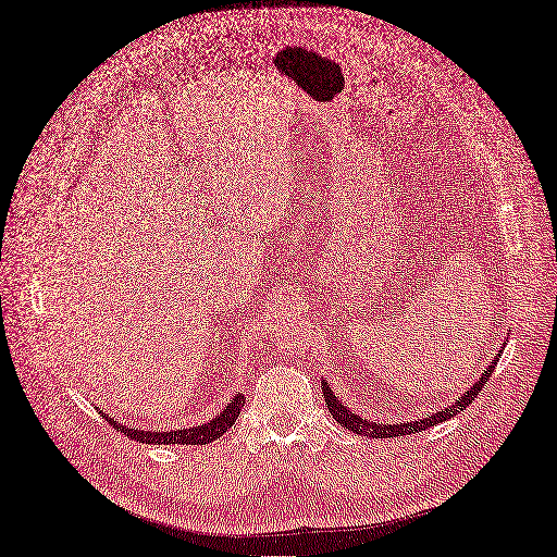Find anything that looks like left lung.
I'll return each instance as SVG.
<instances>
[{
	"instance_id": "obj_1",
	"label": "left lung",
	"mask_w": 557,
	"mask_h": 557,
	"mask_svg": "<svg viewBox=\"0 0 557 557\" xmlns=\"http://www.w3.org/2000/svg\"><path fill=\"white\" fill-rule=\"evenodd\" d=\"M504 346H506V344H504ZM504 346L497 350V355L493 357V361L488 363V368L482 372V376H480V379L473 383V386H470L459 399H455L453 406L442 408V410H437V412H433V414H425V417L414 419V421H404V423H401V421H399V423H379V421L363 419V417H359L357 412H352L348 406H344V401H341V399L332 393L330 383H327L325 379L321 381L323 397H325V404H327L330 414H332L341 425L348 428V431H352V433H357V435H363V437H372V440L404 437V435H410V433L425 431V428H431V425H437V423H442V421L455 417L457 412L466 410L468 404H473L475 397L480 395V391L484 388V383H486L488 376L493 374V370H495V366H497V361H499V357H502V352H504Z\"/></svg>"
}]
</instances>
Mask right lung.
<instances>
[{
  "mask_svg": "<svg viewBox=\"0 0 557 557\" xmlns=\"http://www.w3.org/2000/svg\"><path fill=\"white\" fill-rule=\"evenodd\" d=\"M245 406V397L243 393L234 395L232 401L221 410V414H216L213 419L200 423V425H191V428H176V431H138L134 425H122L117 421H113L107 412H100L104 419H109V423L113 428H117L120 433H124V437H129L134 442H143V444H166V446H202V444H211L221 440L230 428L234 425V421L240 414V408Z\"/></svg>",
  "mask_w": 557,
  "mask_h": 557,
  "instance_id": "right-lung-1",
  "label": "right lung"
}]
</instances>
